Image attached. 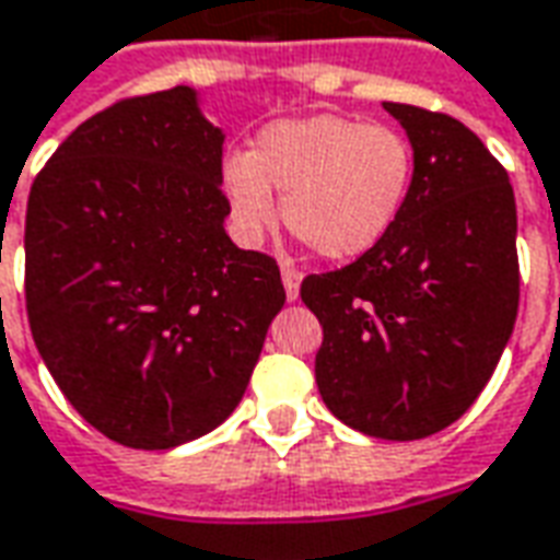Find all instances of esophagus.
I'll return each mask as SVG.
<instances>
[{
    "label": "esophagus",
    "instance_id": "1",
    "mask_svg": "<svg viewBox=\"0 0 560 560\" xmlns=\"http://www.w3.org/2000/svg\"><path fill=\"white\" fill-rule=\"evenodd\" d=\"M281 281H284V293H288V300H296V296H300V281H303V276H300L293 267H281Z\"/></svg>",
    "mask_w": 560,
    "mask_h": 560
}]
</instances>
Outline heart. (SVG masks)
<instances>
[{
	"instance_id": "b5f03b06",
	"label": "heart",
	"mask_w": 560,
	"mask_h": 560,
	"mask_svg": "<svg viewBox=\"0 0 560 560\" xmlns=\"http://www.w3.org/2000/svg\"><path fill=\"white\" fill-rule=\"evenodd\" d=\"M412 148L385 124L315 115L269 124L252 158L224 163L230 218L240 240L267 236L281 214L327 260L361 257L390 233L412 185Z\"/></svg>"
}]
</instances>
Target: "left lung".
<instances>
[{"label": "left lung", "instance_id": "1", "mask_svg": "<svg viewBox=\"0 0 560 560\" xmlns=\"http://www.w3.org/2000/svg\"><path fill=\"white\" fill-rule=\"evenodd\" d=\"M412 144L400 218L354 264L308 276L300 296L324 327L320 400L378 440L448 428L482 394L518 315L510 175L460 120L385 103Z\"/></svg>", "mask_w": 560, "mask_h": 560}]
</instances>
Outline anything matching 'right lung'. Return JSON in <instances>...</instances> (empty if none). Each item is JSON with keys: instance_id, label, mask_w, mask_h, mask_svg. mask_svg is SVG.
I'll return each instance as SVG.
<instances>
[{"instance_id": "1", "label": "right lung", "mask_w": 560, "mask_h": 560, "mask_svg": "<svg viewBox=\"0 0 560 560\" xmlns=\"http://www.w3.org/2000/svg\"><path fill=\"white\" fill-rule=\"evenodd\" d=\"M224 130L194 88L84 120L26 202V315L81 418L130 448L224 424L284 306L276 260L236 248Z\"/></svg>"}]
</instances>
